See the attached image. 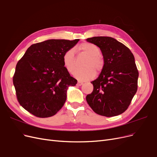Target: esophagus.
Listing matches in <instances>:
<instances>
[{
	"label": "esophagus",
	"mask_w": 157,
	"mask_h": 157,
	"mask_svg": "<svg viewBox=\"0 0 157 157\" xmlns=\"http://www.w3.org/2000/svg\"><path fill=\"white\" fill-rule=\"evenodd\" d=\"M77 85H78V86H81V85H83V82H78V83H77Z\"/></svg>",
	"instance_id": "obj_1"
}]
</instances>
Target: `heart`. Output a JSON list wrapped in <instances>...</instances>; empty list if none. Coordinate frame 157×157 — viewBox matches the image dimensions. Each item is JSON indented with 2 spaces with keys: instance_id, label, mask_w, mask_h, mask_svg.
<instances>
[{
  "instance_id": "1",
  "label": "heart",
  "mask_w": 157,
  "mask_h": 157,
  "mask_svg": "<svg viewBox=\"0 0 157 157\" xmlns=\"http://www.w3.org/2000/svg\"><path fill=\"white\" fill-rule=\"evenodd\" d=\"M79 50L87 56L83 63L84 68H78L73 72L74 76L79 81H87L95 77L96 72H100L103 67V60L100 56L99 47L94 44L84 43L79 46ZM63 65L69 72H72L76 67V59L73 49L65 52L63 57Z\"/></svg>"
}]
</instances>
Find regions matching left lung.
Instances as JSON below:
<instances>
[{"mask_svg": "<svg viewBox=\"0 0 157 157\" xmlns=\"http://www.w3.org/2000/svg\"><path fill=\"white\" fill-rule=\"evenodd\" d=\"M86 41L100 48L104 65L86 100L98 114L112 117L125 112L138 88V71L131 50L110 37H93Z\"/></svg>", "mask_w": 157, "mask_h": 157, "instance_id": "obj_1", "label": "left lung"}]
</instances>
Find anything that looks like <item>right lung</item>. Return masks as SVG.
Returning a JSON list of instances; mask_svg holds the SVG:
<instances>
[{
    "label": "right lung",
    "instance_id": "1",
    "mask_svg": "<svg viewBox=\"0 0 157 157\" xmlns=\"http://www.w3.org/2000/svg\"><path fill=\"white\" fill-rule=\"evenodd\" d=\"M79 39H48L31 45L17 63L13 82L17 100L39 118L55 115L67 100L69 86L77 80L63 65V57Z\"/></svg>",
    "mask_w": 157,
    "mask_h": 157
}]
</instances>
